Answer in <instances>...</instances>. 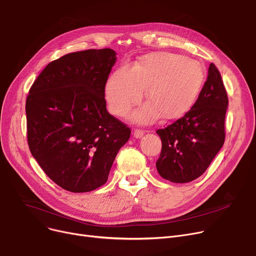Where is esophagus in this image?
I'll return each mask as SVG.
<instances>
[{
  "mask_svg": "<svg viewBox=\"0 0 256 256\" xmlns=\"http://www.w3.org/2000/svg\"><path fill=\"white\" fill-rule=\"evenodd\" d=\"M143 135H144V130L139 128L134 130V136H135V138H141Z\"/></svg>",
  "mask_w": 256,
  "mask_h": 256,
  "instance_id": "obj_1",
  "label": "esophagus"
}]
</instances>
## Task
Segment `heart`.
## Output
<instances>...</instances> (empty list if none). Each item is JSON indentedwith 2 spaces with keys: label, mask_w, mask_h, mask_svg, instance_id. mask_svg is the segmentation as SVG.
Here are the masks:
<instances>
[{
  "label": "heart",
  "mask_w": 256,
  "mask_h": 256,
  "mask_svg": "<svg viewBox=\"0 0 256 256\" xmlns=\"http://www.w3.org/2000/svg\"><path fill=\"white\" fill-rule=\"evenodd\" d=\"M206 82V70L199 61L173 52L146 55L134 67L121 65L108 78L104 96L110 111L126 115L139 102L146 89L148 102L132 114L139 124H150L160 115L178 118L197 102Z\"/></svg>",
  "instance_id": "obj_1"
}]
</instances>
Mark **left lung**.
Wrapping results in <instances>:
<instances>
[{
	"mask_svg": "<svg viewBox=\"0 0 256 256\" xmlns=\"http://www.w3.org/2000/svg\"><path fill=\"white\" fill-rule=\"evenodd\" d=\"M227 92L220 72L210 63L200 96L182 118L156 134L162 150L156 166L160 176L172 182H189L208 169L224 144Z\"/></svg>",
	"mask_w": 256,
	"mask_h": 256,
	"instance_id": "1",
	"label": "left lung"
}]
</instances>
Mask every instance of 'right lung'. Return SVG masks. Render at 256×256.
Returning a JSON list of instances; mask_svg holds the SVG:
<instances>
[{
    "mask_svg": "<svg viewBox=\"0 0 256 256\" xmlns=\"http://www.w3.org/2000/svg\"><path fill=\"white\" fill-rule=\"evenodd\" d=\"M112 48L67 54L40 72L26 100L32 156L62 189L90 192L104 184L130 128L109 114L104 87Z\"/></svg>",
    "mask_w": 256,
    "mask_h": 256,
    "instance_id": "1",
    "label": "right lung"
}]
</instances>
